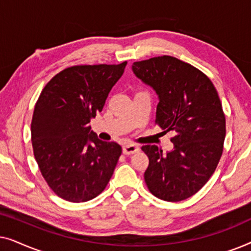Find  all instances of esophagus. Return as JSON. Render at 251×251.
Masks as SVG:
<instances>
[{
	"label": "esophagus",
	"mask_w": 251,
	"mask_h": 251,
	"mask_svg": "<svg viewBox=\"0 0 251 251\" xmlns=\"http://www.w3.org/2000/svg\"><path fill=\"white\" fill-rule=\"evenodd\" d=\"M139 147L135 145V144H126V145L123 146V154L126 155H131V154L138 153Z\"/></svg>",
	"instance_id": "34e87169"
}]
</instances>
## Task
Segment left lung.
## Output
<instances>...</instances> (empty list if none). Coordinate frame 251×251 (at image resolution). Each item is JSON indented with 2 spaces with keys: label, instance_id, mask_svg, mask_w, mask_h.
I'll use <instances>...</instances> for the list:
<instances>
[{
  "label": "left lung",
  "instance_id": "left-lung-1",
  "mask_svg": "<svg viewBox=\"0 0 251 251\" xmlns=\"http://www.w3.org/2000/svg\"><path fill=\"white\" fill-rule=\"evenodd\" d=\"M132 71L159 96L156 125L176 132L166 154L155 145L142 147L150 160L145 183L161 200H185L204 186L221 160L226 126L217 90L200 70L171 56L136 61Z\"/></svg>",
  "mask_w": 251,
  "mask_h": 251
}]
</instances>
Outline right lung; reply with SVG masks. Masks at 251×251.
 Instances as JSON below:
<instances>
[{"label": "right lung", "instance_id": "add662e5", "mask_svg": "<svg viewBox=\"0 0 251 251\" xmlns=\"http://www.w3.org/2000/svg\"><path fill=\"white\" fill-rule=\"evenodd\" d=\"M119 65H77L48 82L34 108L30 133L41 174L58 197L85 202L107 186L122 153L89 126L125 72Z\"/></svg>", "mask_w": 251, "mask_h": 251}]
</instances>
